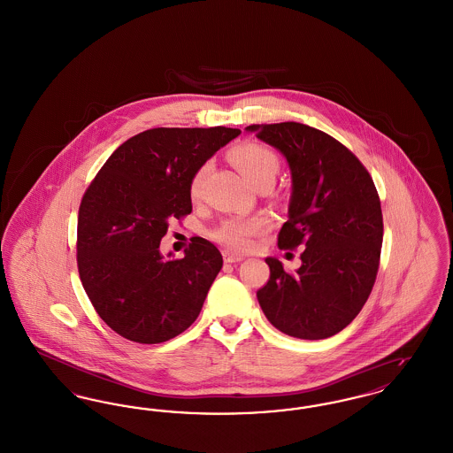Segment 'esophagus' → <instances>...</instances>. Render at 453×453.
I'll return each mask as SVG.
<instances>
[{
	"label": "esophagus",
	"instance_id": "obj_1",
	"mask_svg": "<svg viewBox=\"0 0 453 453\" xmlns=\"http://www.w3.org/2000/svg\"><path fill=\"white\" fill-rule=\"evenodd\" d=\"M242 257H239V255H233V253H229V251H224V261L226 263H239V261H242Z\"/></svg>",
	"mask_w": 453,
	"mask_h": 453
}]
</instances>
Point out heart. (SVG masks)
Returning <instances> with one entry per match:
<instances>
[{"label": "heart", "mask_w": 453, "mask_h": 453, "mask_svg": "<svg viewBox=\"0 0 453 453\" xmlns=\"http://www.w3.org/2000/svg\"><path fill=\"white\" fill-rule=\"evenodd\" d=\"M229 157L239 173L255 187L261 181H273L280 168V161L275 151L261 142H253V141L237 144L236 148H233L229 152ZM205 172H207V165L200 166L190 180L188 194L194 202L200 196ZM266 227H268L266 220L259 217H251V219L233 217L219 224L211 233V237L224 248H227L229 251L244 253L251 250L253 239L263 234Z\"/></svg>", "instance_id": "b5f03b06"}]
</instances>
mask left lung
Here are the masks:
<instances>
[{"instance_id": "obj_1", "label": "left lung", "mask_w": 453, "mask_h": 453, "mask_svg": "<svg viewBox=\"0 0 453 453\" xmlns=\"http://www.w3.org/2000/svg\"><path fill=\"white\" fill-rule=\"evenodd\" d=\"M248 130L277 148L292 172L279 248L305 246L296 273L265 259L270 279L257 292L259 305L288 336L329 338L358 316L377 279L384 236L377 188L360 159L323 130L299 122Z\"/></svg>"}]
</instances>
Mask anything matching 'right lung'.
Wrapping results in <instances>:
<instances>
[{
  "instance_id": "right-lung-1",
  "label": "right lung",
  "mask_w": 453,
  "mask_h": 453,
  "mask_svg": "<svg viewBox=\"0 0 453 453\" xmlns=\"http://www.w3.org/2000/svg\"><path fill=\"white\" fill-rule=\"evenodd\" d=\"M239 134L144 130L120 144L89 183L78 214V272L95 311L122 338L163 343L198 318L222 255L194 237L183 258H163L159 242L168 220L192 212L194 173Z\"/></svg>"
}]
</instances>
